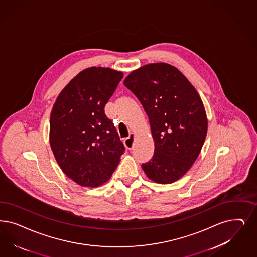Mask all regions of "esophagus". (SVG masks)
<instances>
[{"mask_svg":"<svg viewBox=\"0 0 257 257\" xmlns=\"http://www.w3.org/2000/svg\"><path fill=\"white\" fill-rule=\"evenodd\" d=\"M124 146L127 149H132L134 146V133H131L127 138L124 140Z\"/></svg>","mask_w":257,"mask_h":257,"instance_id":"1","label":"esophagus"}]
</instances>
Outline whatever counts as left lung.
Returning <instances> with one entry per match:
<instances>
[{
  "instance_id": "8db88e82",
  "label": "left lung",
  "mask_w": 257,
  "mask_h": 257,
  "mask_svg": "<svg viewBox=\"0 0 257 257\" xmlns=\"http://www.w3.org/2000/svg\"><path fill=\"white\" fill-rule=\"evenodd\" d=\"M124 85L149 116L155 143L152 159L142 165L153 182L182 178L199 156L207 134V118L198 91L174 66L153 63L133 71Z\"/></svg>"
}]
</instances>
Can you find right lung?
<instances>
[{"instance_id": "right-lung-1", "label": "right lung", "mask_w": 257, "mask_h": 257, "mask_svg": "<svg viewBox=\"0 0 257 257\" xmlns=\"http://www.w3.org/2000/svg\"><path fill=\"white\" fill-rule=\"evenodd\" d=\"M123 76L109 68H88L62 90L52 109L51 149L62 171L81 186L107 182L124 154V145L104 110Z\"/></svg>"}]
</instances>
